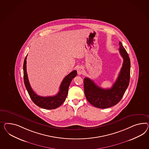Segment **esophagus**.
I'll use <instances>...</instances> for the list:
<instances>
[{"instance_id": "34e87169", "label": "esophagus", "mask_w": 149, "mask_h": 149, "mask_svg": "<svg viewBox=\"0 0 149 149\" xmlns=\"http://www.w3.org/2000/svg\"><path fill=\"white\" fill-rule=\"evenodd\" d=\"M77 71V74L79 75H81V74H84V72H85V70H84V67L82 66L79 67Z\"/></svg>"}]
</instances>
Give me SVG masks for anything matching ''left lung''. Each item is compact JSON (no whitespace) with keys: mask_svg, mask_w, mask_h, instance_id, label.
I'll use <instances>...</instances> for the list:
<instances>
[{"mask_svg":"<svg viewBox=\"0 0 149 149\" xmlns=\"http://www.w3.org/2000/svg\"><path fill=\"white\" fill-rule=\"evenodd\" d=\"M119 52L123 58L122 68L112 87L104 89L97 86L88 77H85L84 91L89 102L99 109H107L117 104L123 97L128 87L130 78V60L127 52L120 42Z\"/></svg>","mask_w":149,"mask_h":149,"instance_id":"obj_1","label":"left lung"}]
</instances>
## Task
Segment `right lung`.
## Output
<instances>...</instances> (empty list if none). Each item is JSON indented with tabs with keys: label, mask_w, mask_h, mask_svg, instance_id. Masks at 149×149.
<instances>
[{
	"label": "right lung",
	"mask_w": 149,
	"mask_h": 149,
	"mask_svg": "<svg viewBox=\"0 0 149 149\" xmlns=\"http://www.w3.org/2000/svg\"><path fill=\"white\" fill-rule=\"evenodd\" d=\"M26 56L24 59L23 64L24 82L29 96L32 101L38 107L46 109H57L62 105L67 97L68 88L72 79L77 75V70H73L65 77L60 87L59 92L56 95L52 97H40L33 92L29 81L26 72Z\"/></svg>",
	"instance_id": "obj_1"
}]
</instances>
